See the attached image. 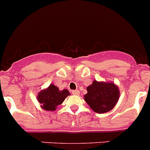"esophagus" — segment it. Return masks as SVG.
<instances>
[{"instance_id":"esophagus-1","label":"esophagus","mask_w":150,"mask_h":150,"mask_svg":"<svg viewBox=\"0 0 150 150\" xmlns=\"http://www.w3.org/2000/svg\"><path fill=\"white\" fill-rule=\"evenodd\" d=\"M72 94H74V95H79V91L78 90L72 91Z\"/></svg>"}]
</instances>
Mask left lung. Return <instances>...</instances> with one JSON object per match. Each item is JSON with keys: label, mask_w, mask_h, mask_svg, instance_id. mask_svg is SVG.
Wrapping results in <instances>:
<instances>
[{"label": "left lung", "mask_w": 150, "mask_h": 150, "mask_svg": "<svg viewBox=\"0 0 150 150\" xmlns=\"http://www.w3.org/2000/svg\"><path fill=\"white\" fill-rule=\"evenodd\" d=\"M84 100L93 111L99 114L108 112L115 106L120 97V91L114 82L94 80L87 87Z\"/></svg>", "instance_id": "obj_1"}]
</instances>
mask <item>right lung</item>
I'll return each instance as SVG.
<instances>
[{
    "label": "right lung",
    "instance_id": "obj_1",
    "mask_svg": "<svg viewBox=\"0 0 150 150\" xmlns=\"http://www.w3.org/2000/svg\"><path fill=\"white\" fill-rule=\"evenodd\" d=\"M68 95H70L68 90L64 89L59 91L57 86L50 84L47 88L42 90L38 93L37 99L44 110L55 111L57 105L62 103Z\"/></svg>",
    "mask_w": 150,
    "mask_h": 150
}]
</instances>
